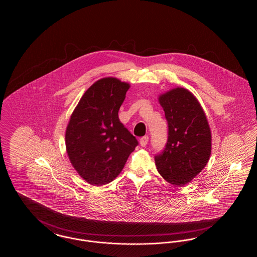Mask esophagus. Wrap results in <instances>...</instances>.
<instances>
[{
    "label": "esophagus",
    "instance_id": "esophagus-1",
    "mask_svg": "<svg viewBox=\"0 0 257 257\" xmlns=\"http://www.w3.org/2000/svg\"><path fill=\"white\" fill-rule=\"evenodd\" d=\"M147 143H148V137H147V136H145V137L141 138V140H140V145H141L142 147H147Z\"/></svg>",
    "mask_w": 257,
    "mask_h": 257
}]
</instances>
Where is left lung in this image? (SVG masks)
<instances>
[{
  "label": "left lung",
  "instance_id": "obj_1",
  "mask_svg": "<svg viewBox=\"0 0 257 257\" xmlns=\"http://www.w3.org/2000/svg\"><path fill=\"white\" fill-rule=\"evenodd\" d=\"M168 121V142L155 156L160 174L175 186H184L202 171L211 155V131L204 110L194 94L176 87L160 95Z\"/></svg>",
  "mask_w": 257,
  "mask_h": 257
}]
</instances>
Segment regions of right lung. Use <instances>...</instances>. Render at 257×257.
I'll return each mask as SVG.
<instances>
[{
  "instance_id": "1",
  "label": "right lung",
  "mask_w": 257,
  "mask_h": 257,
  "mask_svg": "<svg viewBox=\"0 0 257 257\" xmlns=\"http://www.w3.org/2000/svg\"><path fill=\"white\" fill-rule=\"evenodd\" d=\"M129 84L116 78L98 80L79 101L65 132L74 169L87 183H110L139 145L118 118Z\"/></svg>"
}]
</instances>
